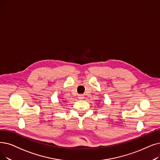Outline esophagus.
I'll use <instances>...</instances> for the list:
<instances>
[{
	"label": "esophagus",
	"mask_w": 160,
	"mask_h": 160,
	"mask_svg": "<svg viewBox=\"0 0 160 160\" xmlns=\"http://www.w3.org/2000/svg\"><path fill=\"white\" fill-rule=\"evenodd\" d=\"M78 99H82L84 98V95H79L78 96Z\"/></svg>",
	"instance_id": "1"
}]
</instances>
